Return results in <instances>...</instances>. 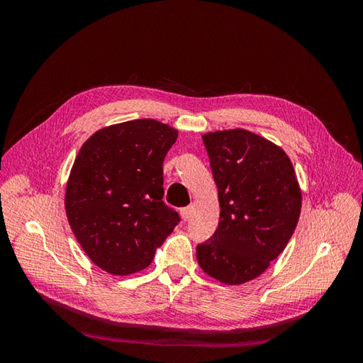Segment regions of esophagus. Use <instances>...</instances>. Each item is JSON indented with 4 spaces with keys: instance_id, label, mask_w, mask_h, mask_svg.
<instances>
[{
    "instance_id": "1",
    "label": "esophagus",
    "mask_w": 363,
    "mask_h": 363,
    "mask_svg": "<svg viewBox=\"0 0 363 363\" xmlns=\"http://www.w3.org/2000/svg\"><path fill=\"white\" fill-rule=\"evenodd\" d=\"M180 213H182L183 221H189V219L192 218V213H194V206H188V207L182 208Z\"/></svg>"
}]
</instances>
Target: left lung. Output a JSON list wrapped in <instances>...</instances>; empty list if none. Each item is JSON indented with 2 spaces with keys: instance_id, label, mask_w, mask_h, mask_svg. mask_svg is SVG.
Listing matches in <instances>:
<instances>
[{
  "instance_id": "1",
  "label": "left lung",
  "mask_w": 363,
  "mask_h": 363,
  "mask_svg": "<svg viewBox=\"0 0 363 363\" xmlns=\"http://www.w3.org/2000/svg\"><path fill=\"white\" fill-rule=\"evenodd\" d=\"M218 186L219 224L196 259L208 276L242 284L269 267L286 247L301 211L292 163L268 139L235 128L203 135Z\"/></svg>"
}]
</instances>
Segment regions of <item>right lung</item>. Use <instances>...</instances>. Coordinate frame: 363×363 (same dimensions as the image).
<instances>
[{"mask_svg":"<svg viewBox=\"0 0 363 363\" xmlns=\"http://www.w3.org/2000/svg\"><path fill=\"white\" fill-rule=\"evenodd\" d=\"M179 131L156 119L98 130L75 157L65 194L72 232L101 269L128 276L147 268L179 213L162 201L163 159Z\"/></svg>","mask_w":363,"mask_h":363,"instance_id":"1","label":"right lung"}]
</instances>
